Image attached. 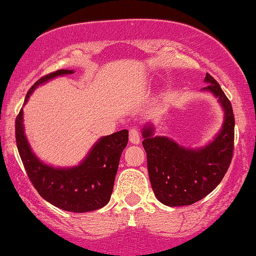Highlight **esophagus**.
<instances>
[{"label": "esophagus", "instance_id": "1", "mask_svg": "<svg viewBox=\"0 0 256 256\" xmlns=\"http://www.w3.org/2000/svg\"><path fill=\"white\" fill-rule=\"evenodd\" d=\"M129 141L134 144H138L141 141V135H140V129L138 127H132L129 130Z\"/></svg>", "mask_w": 256, "mask_h": 256}]
</instances>
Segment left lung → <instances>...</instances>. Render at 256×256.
I'll return each mask as SVG.
<instances>
[{
    "instance_id": "1",
    "label": "left lung",
    "mask_w": 256,
    "mask_h": 256,
    "mask_svg": "<svg viewBox=\"0 0 256 256\" xmlns=\"http://www.w3.org/2000/svg\"><path fill=\"white\" fill-rule=\"evenodd\" d=\"M202 90L219 99L225 122L214 141L198 150L185 149L172 140L152 136V127L143 129V148L152 188L156 198L168 206L194 204L218 186L228 170L234 150V120L230 101L211 74L206 73Z\"/></svg>"
}]
</instances>
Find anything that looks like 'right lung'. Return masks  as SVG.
Here are the masks:
<instances>
[{"label": "right lung", "instance_id": "right-lung-1", "mask_svg": "<svg viewBox=\"0 0 256 256\" xmlns=\"http://www.w3.org/2000/svg\"><path fill=\"white\" fill-rule=\"evenodd\" d=\"M71 70H58L42 76L26 93L57 76L71 74ZM16 144L28 177L40 197L70 212H88L104 208L110 202L121 154L128 143V130H120L100 138L80 166L54 169L42 163L31 152L23 130V110L15 121Z\"/></svg>", "mask_w": 256, "mask_h": 256}]
</instances>
